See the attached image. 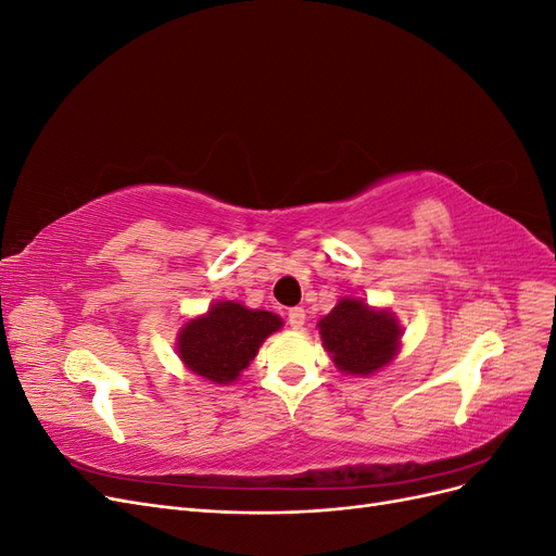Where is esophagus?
<instances>
[{"label": "esophagus", "instance_id": "esophagus-1", "mask_svg": "<svg viewBox=\"0 0 556 556\" xmlns=\"http://www.w3.org/2000/svg\"><path fill=\"white\" fill-rule=\"evenodd\" d=\"M288 323H290L292 329H301L306 325V311L304 308H292L288 313Z\"/></svg>", "mask_w": 556, "mask_h": 556}]
</instances>
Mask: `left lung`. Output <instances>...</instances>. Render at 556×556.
<instances>
[{"instance_id":"1","label":"left lung","mask_w":556,"mask_h":556,"mask_svg":"<svg viewBox=\"0 0 556 556\" xmlns=\"http://www.w3.org/2000/svg\"><path fill=\"white\" fill-rule=\"evenodd\" d=\"M317 329L333 366L345 376H374L390 366L401 350L403 327L396 313L366 304L362 296H341Z\"/></svg>"}]
</instances>
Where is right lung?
Segmentation results:
<instances>
[{"instance_id":"obj_1","label":"right lung","mask_w":556,"mask_h":556,"mask_svg":"<svg viewBox=\"0 0 556 556\" xmlns=\"http://www.w3.org/2000/svg\"><path fill=\"white\" fill-rule=\"evenodd\" d=\"M280 329V315L223 299L178 329L176 352L182 366L201 380L231 384L257 357L268 336Z\"/></svg>"}]
</instances>
